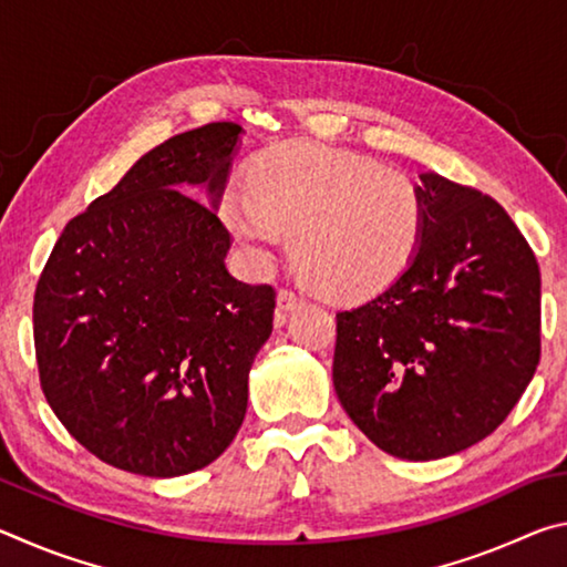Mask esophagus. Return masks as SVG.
I'll list each match as a JSON object with an SVG mask.
<instances>
[{"mask_svg": "<svg viewBox=\"0 0 567 567\" xmlns=\"http://www.w3.org/2000/svg\"><path fill=\"white\" fill-rule=\"evenodd\" d=\"M302 300H305V297L292 292V290H280V292H277V307H280L282 312L295 310L297 305H302Z\"/></svg>", "mask_w": 567, "mask_h": 567, "instance_id": "obj_1", "label": "esophagus"}]
</instances>
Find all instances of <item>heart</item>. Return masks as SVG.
<instances>
[{
	"instance_id": "b5f03b06",
	"label": "heart",
	"mask_w": 567,
	"mask_h": 567,
	"mask_svg": "<svg viewBox=\"0 0 567 567\" xmlns=\"http://www.w3.org/2000/svg\"><path fill=\"white\" fill-rule=\"evenodd\" d=\"M219 219L257 270L270 267L290 233L295 262L334 297H372L415 260L425 203L408 177L322 142H282L229 182Z\"/></svg>"
}]
</instances>
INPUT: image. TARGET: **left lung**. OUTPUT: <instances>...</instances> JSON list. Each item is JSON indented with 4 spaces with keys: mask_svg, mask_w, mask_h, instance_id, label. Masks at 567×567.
Segmentation results:
<instances>
[{
    "mask_svg": "<svg viewBox=\"0 0 567 567\" xmlns=\"http://www.w3.org/2000/svg\"><path fill=\"white\" fill-rule=\"evenodd\" d=\"M415 260L388 290L338 312L332 382L372 443L440 460L480 443L540 362V270L511 215L473 187L420 172Z\"/></svg>",
    "mask_w": 567,
    "mask_h": 567,
    "instance_id": "1",
    "label": "left lung"
}]
</instances>
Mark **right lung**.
<instances>
[{
  "label": "right lung",
  "mask_w": 567,
  "mask_h": 567,
  "mask_svg": "<svg viewBox=\"0 0 567 567\" xmlns=\"http://www.w3.org/2000/svg\"><path fill=\"white\" fill-rule=\"evenodd\" d=\"M243 132L213 122L142 155L66 223L37 282L47 402L76 443L134 475H187L225 453L272 334L275 290L229 275L217 217Z\"/></svg>",
  "instance_id": "obj_1"
}]
</instances>
